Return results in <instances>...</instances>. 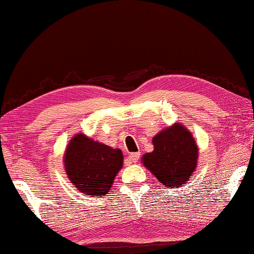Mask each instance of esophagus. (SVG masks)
Returning a JSON list of instances; mask_svg holds the SVG:
<instances>
[{"label":"esophagus","mask_w":254,"mask_h":254,"mask_svg":"<svg viewBox=\"0 0 254 254\" xmlns=\"http://www.w3.org/2000/svg\"><path fill=\"white\" fill-rule=\"evenodd\" d=\"M140 157V153H131L128 155V160H130L132 163H137Z\"/></svg>","instance_id":"1"}]
</instances>
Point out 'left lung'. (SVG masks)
Instances as JSON below:
<instances>
[{"mask_svg": "<svg viewBox=\"0 0 254 254\" xmlns=\"http://www.w3.org/2000/svg\"><path fill=\"white\" fill-rule=\"evenodd\" d=\"M154 150L142 155L141 162L166 188L181 187L197 168L198 146L191 132L175 123L154 135Z\"/></svg>", "mask_w": 254, "mask_h": 254, "instance_id": "obj_1", "label": "left lung"}]
</instances>
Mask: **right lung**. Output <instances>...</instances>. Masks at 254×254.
<instances>
[{
	"label": "right lung",
	"mask_w": 254,
	"mask_h": 254,
	"mask_svg": "<svg viewBox=\"0 0 254 254\" xmlns=\"http://www.w3.org/2000/svg\"><path fill=\"white\" fill-rule=\"evenodd\" d=\"M123 166V153L83 133L75 134L64 155V168L75 188L83 194L100 197L111 190Z\"/></svg>",
	"instance_id": "obj_1"
}]
</instances>
